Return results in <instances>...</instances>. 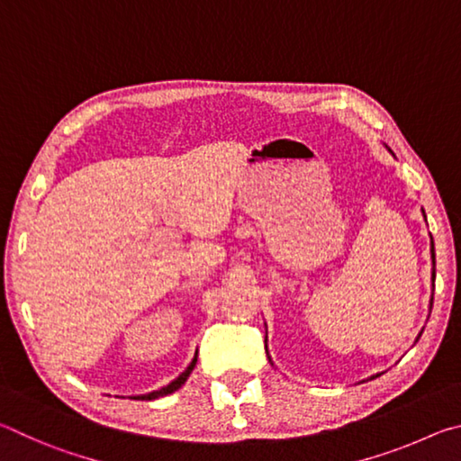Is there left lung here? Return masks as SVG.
<instances>
[{"label":"left lung","instance_id":"1","mask_svg":"<svg viewBox=\"0 0 461 461\" xmlns=\"http://www.w3.org/2000/svg\"><path fill=\"white\" fill-rule=\"evenodd\" d=\"M425 215V212H423ZM431 258H433V283H435V246H433V238H431Z\"/></svg>","mask_w":461,"mask_h":461}]
</instances>
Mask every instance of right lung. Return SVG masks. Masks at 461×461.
<instances>
[{"mask_svg":"<svg viewBox=\"0 0 461 461\" xmlns=\"http://www.w3.org/2000/svg\"><path fill=\"white\" fill-rule=\"evenodd\" d=\"M194 364H197V357H193V362L189 364V368H186L181 376H178L176 380H173L170 382L168 386H165V388H160V390H154V393H148V394H142V396H134V399H142V401H154V399H158V396H165V394H170V393H175V390H178L181 388L183 384H185V380L189 378V374L193 372V368H194Z\"/></svg>","mask_w":461,"mask_h":461,"instance_id":"right-lung-1","label":"right lung"}]
</instances>
